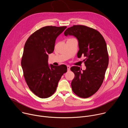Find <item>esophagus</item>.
Listing matches in <instances>:
<instances>
[{
  "instance_id": "34e87169",
  "label": "esophagus",
  "mask_w": 128,
  "mask_h": 128,
  "mask_svg": "<svg viewBox=\"0 0 128 128\" xmlns=\"http://www.w3.org/2000/svg\"><path fill=\"white\" fill-rule=\"evenodd\" d=\"M67 70L68 71H70V66L69 65H67Z\"/></svg>"
}]
</instances>
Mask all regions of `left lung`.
I'll list each match as a JSON object with an SVG mask.
<instances>
[{
    "mask_svg": "<svg viewBox=\"0 0 128 128\" xmlns=\"http://www.w3.org/2000/svg\"><path fill=\"white\" fill-rule=\"evenodd\" d=\"M64 34L73 35L78 40L79 50L77 57H86V69L78 66L70 69L75 77L71 82L73 92L78 96L88 98L94 94L104 81L108 64V54L106 42L97 30L84 25H74L68 28Z\"/></svg>",
    "mask_w": 128,
    "mask_h": 128,
    "instance_id": "obj_1",
    "label": "left lung"
}]
</instances>
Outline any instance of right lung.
Here are the masks:
<instances>
[{
	"instance_id": "1",
	"label": "right lung",
	"mask_w": 128,
	"mask_h": 128,
	"mask_svg": "<svg viewBox=\"0 0 128 128\" xmlns=\"http://www.w3.org/2000/svg\"><path fill=\"white\" fill-rule=\"evenodd\" d=\"M66 28L42 27L32 33L24 44L21 60L24 76L30 90L40 98L52 96L67 71L65 65H51L50 67L48 64V54L53 52L56 38Z\"/></svg>"
}]
</instances>
